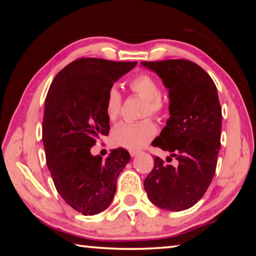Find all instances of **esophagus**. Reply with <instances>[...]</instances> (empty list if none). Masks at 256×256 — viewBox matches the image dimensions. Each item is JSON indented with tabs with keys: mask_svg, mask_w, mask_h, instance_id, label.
Listing matches in <instances>:
<instances>
[{
	"mask_svg": "<svg viewBox=\"0 0 256 256\" xmlns=\"http://www.w3.org/2000/svg\"><path fill=\"white\" fill-rule=\"evenodd\" d=\"M130 154H131V157H136V154H138V150H130Z\"/></svg>",
	"mask_w": 256,
	"mask_h": 256,
	"instance_id": "34e87169",
	"label": "esophagus"
}]
</instances>
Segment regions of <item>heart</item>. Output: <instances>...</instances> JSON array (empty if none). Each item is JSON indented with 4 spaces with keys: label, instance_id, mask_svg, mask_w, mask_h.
Wrapping results in <instances>:
<instances>
[{
    "label": "heart",
    "instance_id": "b5f03b06",
    "mask_svg": "<svg viewBox=\"0 0 256 256\" xmlns=\"http://www.w3.org/2000/svg\"><path fill=\"white\" fill-rule=\"evenodd\" d=\"M130 89L136 96L146 100L144 116L152 115L162 118L166 114L167 106L162 97V86L156 78L141 73L133 78L128 84ZM122 108V96L116 86L108 89L105 99V112L112 122L118 118ZM157 134V126L151 118L142 120L136 123H120L112 128L110 134L112 144L120 148L138 150L144 148Z\"/></svg>",
    "mask_w": 256,
    "mask_h": 256
}]
</instances>
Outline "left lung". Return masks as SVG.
<instances>
[{
	"mask_svg": "<svg viewBox=\"0 0 256 256\" xmlns=\"http://www.w3.org/2000/svg\"><path fill=\"white\" fill-rule=\"evenodd\" d=\"M141 64L157 73L170 89V118L152 146L170 151L178 160L172 166L156 157L144 190L150 201L162 209H188L204 196L216 172L222 136L216 86L192 60H144Z\"/></svg>",
	"mask_w": 256,
	"mask_h": 256,
	"instance_id": "8db88e82",
	"label": "left lung"
}]
</instances>
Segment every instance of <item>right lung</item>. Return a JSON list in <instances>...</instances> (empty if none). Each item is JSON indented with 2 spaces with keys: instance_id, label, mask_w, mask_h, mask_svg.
<instances>
[{
  "instance_id": "1",
  "label": "right lung",
  "mask_w": 256,
  "mask_h": 256,
  "mask_svg": "<svg viewBox=\"0 0 256 256\" xmlns=\"http://www.w3.org/2000/svg\"><path fill=\"white\" fill-rule=\"evenodd\" d=\"M136 62L81 58L62 68L45 100L42 142L46 164L60 196L72 209L92 216L110 204L120 172L130 162L123 148L105 162L90 154L110 132L105 99L114 82Z\"/></svg>"
}]
</instances>
